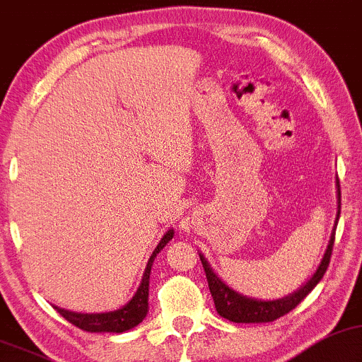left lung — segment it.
Masks as SVG:
<instances>
[{"label": "left lung", "mask_w": 362, "mask_h": 362, "mask_svg": "<svg viewBox=\"0 0 362 362\" xmlns=\"http://www.w3.org/2000/svg\"><path fill=\"white\" fill-rule=\"evenodd\" d=\"M336 189H337V214L336 221H334V227L329 237V244L326 247V252H324L321 262H319L315 272L308 279V282H304L299 289L292 292L289 296H284L281 299L276 300H262V299H254V297H247L240 292H237L228 287L226 282L222 281L217 274L214 272V269L210 267L209 260L204 257V254L200 255L202 260L205 276H207L209 289L210 294L214 297L215 309L222 317L228 319L232 322H242V324H260V322H272L276 319L282 317L287 313H291L310 291L317 286L324 274L327 271L329 260H331L332 254V245H334V235H336V227L339 222L341 215V185L339 178L336 180Z\"/></svg>", "instance_id": "left-lung-1"}]
</instances>
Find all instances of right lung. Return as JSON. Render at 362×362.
Segmentation results:
<instances>
[{
    "mask_svg": "<svg viewBox=\"0 0 362 362\" xmlns=\"http://www.w3.org/2000/svg\"><path fill=\"white\" fill-rule=\"evenodd\" d=\"M173 237V228H168L165 235L162 237V240L158 242V245L155 247V250L150 255L147 267H145L144 277L136 289L135 296L132 297L123 308L117 310H110V313H98V314H83V313H73V310H66L53 305L68 322L75 324L76 327L83 329L86 332H125L134 329L135 326L144 321L145 315L148 313V284H150V272H152L153 260L157 257L160 250L165 247Z\"/></svg>",
    "mask_w": 362,
    "mask_h": 362,
    "instance_id": "1",
    "label": "right lung"
}]
</instances>
